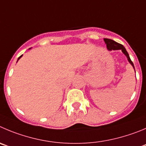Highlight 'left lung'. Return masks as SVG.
I'll return each instance as SVG.
<instances>
[{"mask_svg":"<svg viewBox=\"0 0 146 146\" xmlns=\"http://www.w3.org/2000/svg\"><path fill=\"white\" fill-rule=\"evenodd\" d=\"M104 42H105V44H107V48L108 50H122L123 54H125V56L127 57V58L128 62L131 64L132 66L133 67V68L135 69L134 65H133V62H132L131 60H130V56H129V54L127 53L126 49L125 48V47H124L122 44H119V43H117V42H115V41L112 40V39H107V38H104Z\"/></svg>","mask_w":146,"mask_h":146,"instance_id":"left-lung-1","label":"left lung"}]
</instances>
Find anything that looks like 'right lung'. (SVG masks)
Segmentation results:
<instances>
[{"label": "right lung", "instance_id": "obj_1", "mask_svg": "<svg viewBox=\"0 0 146 146\" xmlns=\"http://www.w3.org/2000/svg\"><path fill=\"white\" fill-rule=\"evenodd\" d=\"M29 49H31V48H29ZM22 55H23V54H22ZM22 55H21V56H20V57H19V58H18V60H19V59H20V58H21V57H22ZM18 60H17V62H18Z\"/></svg>", "mask_w": 146, "mask_h": 146}]
</instances>
